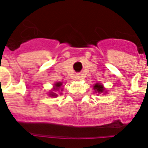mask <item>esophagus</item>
Here are the masks:
<instances>
[{"mask_svg": "<svg viewBox=\"0 0 148 148\" xmlns=\"http://www.w3.org/2000/svg\"><path fill=\"white\" fill-rule=\"evenodd\" d=\"M79 77H80V76H77V77H78V79H79Z\"/></svg>", "mask_w": 148, "mask_h": 148, "instance_id": "obj_1", "label": "esophagus"}]
</instances>
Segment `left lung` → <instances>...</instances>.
I'll return each mask as SVG.
<instances>
[{"mask_svg":"<svg viewBox=\"0 0 148 148\" xmlns=\"http://www.w3.org/2000/svg\"><path fill=\"white\" fill-rule=\"evenodd\" d=\"M93 90H95V93H102L105 91V88L101 83H96L93 86Z\"/></svg>","mask_w":148,"mask_h":148,"instance_id":"left-lung-1","label":"left lung"}]
</instances>
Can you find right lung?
I'll return each mask as SVG.
<instances>
[{
  "instance_id": "add662e5",
  "label": "right lung",
  "mask_w": 148,
  "mask_h": 148,
  "mask_svg": "<svg viewBox=\"0 0 148 148\" xmlns=\"http://www.w3.org/2000/svg\"><path fill=\"white\" fill-rule=\"evenodd\" d=\"M62 85V82H56V83L55 84V86H54V88H53V90H52L51 92H50V93H49V96L53 97L58 96V94H56L55 92V91H58V90H59V89L61 88ZM61 90H62V89H61ZM53 91H54V92H53Z\"/></svg>"
}]
</instances>
